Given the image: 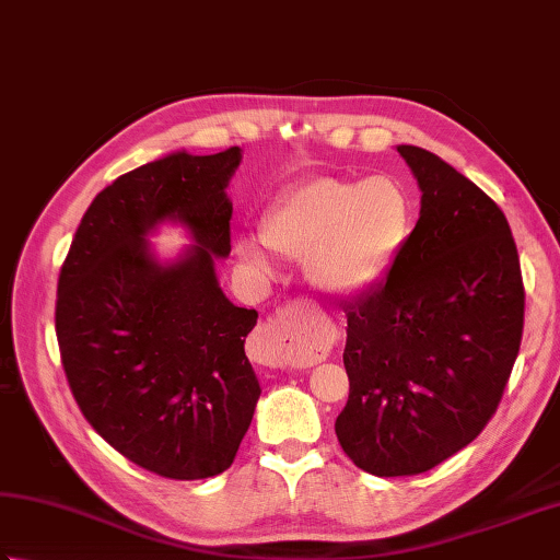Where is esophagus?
<instances>
[{
  "mask_svg": "<svg viewBox=\"0 0 560 560\" xmlns=\"http://www.w3.org/2000/svg\"><path fill=\"white\" fill-rule=\"evenodd\" d=\"M313 339V323L299 311V305L281 308L255 332V342L269 366H287L295 359L308 357Z\"/></svg>",
  "mask_w": 560,
  "mask_h": 560,
  "instance_id": "obj_1",
  "label": "esophagus"
}]
</instances>
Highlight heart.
<instances>
[{
	"mask_svg": "<svg viewBox=\"0 0 560 560\" xmlns=\"http://www.w3.org/2000/svg\"><path fill=\"white\" fill-rule=\"evenodd\" d=\"M412 230L405 186L376 174L369 179L313 177L283 191L261 218V243L289 259H305L317 289L337 299L361 295L386 277ZM237 255L265 267V255L243 240Z\"/></svg>",
	"mask_w": 560,
	"mask_h": 560,
	"instance_id": "b5f03b06",
	"label": "heart"
}]
</instances>
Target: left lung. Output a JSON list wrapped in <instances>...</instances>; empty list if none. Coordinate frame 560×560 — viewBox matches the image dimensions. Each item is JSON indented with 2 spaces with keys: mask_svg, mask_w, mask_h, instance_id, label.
<instances>
[{
  "mask_svg": "<svg viewBox=\"0 0 560 560\" xmlns=\"http://www.w3.org/2000/svg\"><path fill=\"white\" fill-rule=\"evenodd\" d=\"M420 184L418 225L388 277L347 305L345 454L381 478L462 452L495 415L524 327L505 213L434 152L398 145Z\"/></svg>",
  "mask_w": 560,
  "mask_h": 560,
  "instance_id": "left-lung-1",
  "label": "left lung"
}]
</instances>
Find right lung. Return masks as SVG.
I'll return each mask as SVG.
<instances>
[{
	"instance_id": "add662e5",
	"label": "right lung",
	"mask_w": 560,
	"mask_h": 560,
	"mask_svg": "<svg viewBox=\"0 0 560 560\" xmlns=\"http://www.w3.org/2000/svg\"><path fill=\"white\" fill-rule=\"evenodd\" d=\"M240 160V148L172 152L118 177L86 208L60 269L55 332L72 396L118 454L162 478L230 468L261 393L245 357L257 311L230 303L215 277ZM164 220L197 243L170 266L144 240Z\"/></svg>"
}]
</instances>
